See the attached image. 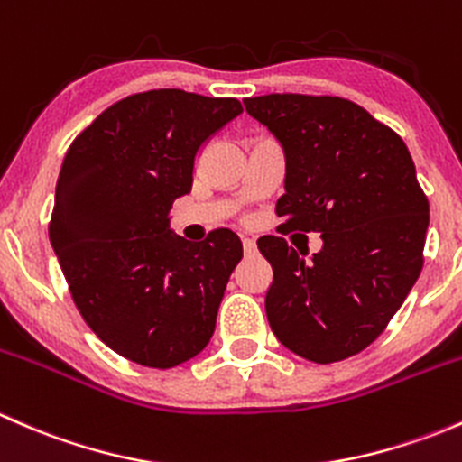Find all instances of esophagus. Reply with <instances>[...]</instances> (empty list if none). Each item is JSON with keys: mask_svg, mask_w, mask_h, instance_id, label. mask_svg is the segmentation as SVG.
<instances>
[{"mask_svg": "<svg viewBox=\"0 0 462 462\" xmlns=\"http://www.w3.org/2000/svg\"><path fill=\"white\" fill-rule=\"evenodd\" d=\"M244 253L248 254V257H250V254H254V253H257V244H254L253 239H244Z\"/></svg>", "mask_w": 462, "mask_h": 462, "instance_id": "1", "label": "esophagus"}]
</instances>
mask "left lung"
<instances>
[{
	"label": "left lung",
	"mask_w": 462,
	"mask_h": 462,
	"mask_svg": "<svg viewBox=\"0 0 462 462\" xmlns=\"http://www.w3.org/2000/svg\"><path fill=\"white\" fill-rule=\"evenodd\" d=\"M286 153L282 232H319L306 261L282 236H261L273 265L265 315L279 342L318 365L365 351L422 270L430 201L402 138L335 96L270 93L244 100Z\"/></svg>",
	"instance_id": "1"
}]
</instances>
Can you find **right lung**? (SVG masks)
Segmentation results:
<instances>
[{
  "mask_svg": "<svg viewBox=\"0 0 462 462\" xmlns=\"http://www.w3.org/2000/svg\"><path fill=\"white\" fill-rule=\"evenodd\" d=\"M244 111L235 97L180 88L134 93L71 143L49 236L88 328L118 356L171 369L208 346L244 248L235 232L201 244L170 230L194 161Z\"/></svg>",
  "mask_w": 462,
  "mask_h": 462,
  "instance_id": "obj_1",
  "label": "right lung"
}]
</instances>
